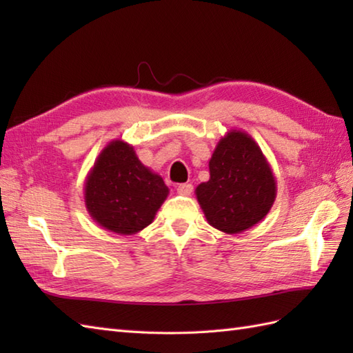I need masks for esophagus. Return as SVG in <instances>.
I'll return each mask as SVG.
<instances>
[{"instance_id":"obj_1","label":"esophagus","mask_w":353,"mask_h":353,"mask_svg":"<svg viewBox=\"0 0 353 353\" xmlns=\"http://www.w3.org/2000/svg\"><path fill=\"white\" fill-rule=\"evenodd\" d=\"M192 190L194 188H192L191 183H182V185L177 186V192L181 194V196H191Z\"/></svg>"}]
</instances>
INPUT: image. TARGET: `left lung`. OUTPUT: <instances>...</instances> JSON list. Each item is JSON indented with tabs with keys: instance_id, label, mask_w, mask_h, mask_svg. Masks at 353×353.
I'll list each match as a JSON object with an SVG mask.
<instances>
[{
	"instance_id": "1",
	"label": "left lung",
	"mask_w": 353,
	"mask_h": 353,
	"mask_svg": "<svg viewBox=\"0 0 353 353\" xmlns=\"http://www.w3.org/2000/svg\"><path fill=\"white\" fill-rule=\"evenodd\" d=\"M209 174L196 197L212 228L234 235L265 219L276 200V179L249 133L232 129L224 134L209 161Z\"/></svg>"
}]
</instances>
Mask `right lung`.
<instances>
[{
	"mask_svg": "<svg viewBox=\"0 0 353 353\" xmlns=\"http://www.w3.org/2000/svg\"><path fill=\"white\" fill-rule=\"evenodd\" d=\"M85 205L99 226L133 235L152 224L168 197L163 179L142 163L133 145L114 139L101 150L85 181Z\"/></svg>",
	"mask_w": 353,
	"mask_h": 353,
	"instance_id": "1",
	"label": "right lung"
}]
</instances>
